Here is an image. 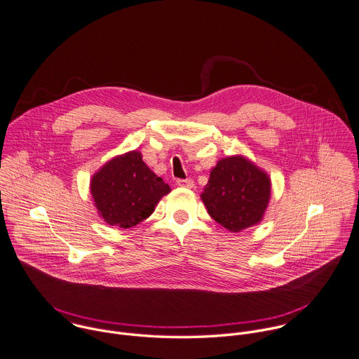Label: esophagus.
<instances>
[{
    "label": "esophagus",
    "mask_w": 359,
    "mask_h": 359,
    "mask_svg": "<svg viewBox=\"0 0 359 359\" xmlns=\"http://www.w3.org/2000/svg\"><path fill=\"white\" fill-rule=\"evenodd\" d=\"M179 187H184V189H193L194 187V182L191 179H179L177 182Z\"/></svg>",
    "instance_id": "1"
}]
</instances>
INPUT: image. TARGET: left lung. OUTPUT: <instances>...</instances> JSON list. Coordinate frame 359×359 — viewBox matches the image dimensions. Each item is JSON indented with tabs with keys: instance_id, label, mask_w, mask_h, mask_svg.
I'll return each instance as SVG.
<instances>
[{
	"instance_id": "8db88e82",
	"label": "left lung",
	"mask_w": 359,
	"mask_h": 359,
	"mask_svg": "<svg viewBox=\"0 0 359 359\" xmlns=\"http://www.w3.org/2000/svg\"><path fill=\"white\" fill-rule=\"evenodd\" d=\"M201 200L220 226L241 231L262 220L271 200V179L247 158L226 156L211 170Z\"/></svg>"
}]
</instances>
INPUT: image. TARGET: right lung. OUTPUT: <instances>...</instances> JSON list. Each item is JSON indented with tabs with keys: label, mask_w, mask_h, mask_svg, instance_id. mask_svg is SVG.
Masks as SVG:
<instances>
[{
	"label": "right lung",
	"mask_w": 359,
	"mask_h": 359,
	"mask_svg": "<svg viewBox=\"0 0 359 359\" xmlns=\"http://www.w3.org/2000/svg\"><path fill=\"white\" fill-rule=\"evenodd\" d=\"M90 191L100 216L111 226L129 229L151 215L170 187L130 151L108 161L91 177Z\"/></svg>",
	"instance_id": "1"
}]
</instances>
